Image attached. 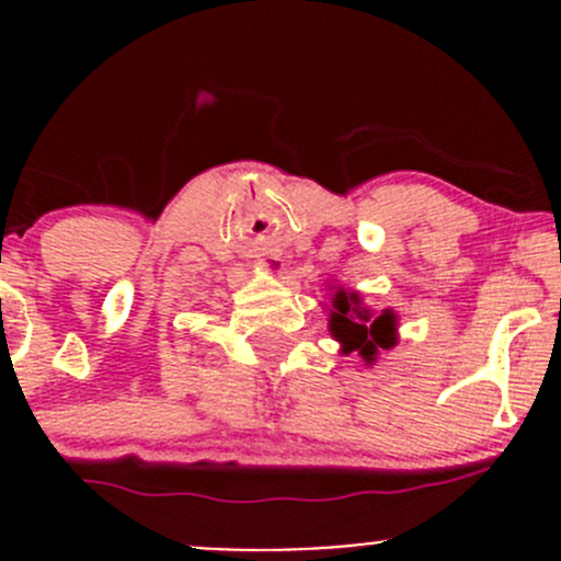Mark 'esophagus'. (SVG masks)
Instances as JSON below:
<instances>
[{
	"label": "esophagus",
	"instance_id": "34e87169",
	"mask_svg": "<svg viewBox=\"0 0 561 561\" xmlns=\"http://www.w3.org/2000/svg\"><path fill=\"white\" fill-rule=\"evenodd\" d=\"M271 271H279V263H268Z\"/></svg>",
	"mask_w": 561,
	"mask_h": 561
}]
</instances>
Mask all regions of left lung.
Returning a JSON list of instances; mask_svg holds the SVG:
<instances>
[{
	"label": "left lung",
	"mask_w": 561,
	"mask_h": 561,
	"mask_svg": "<svg viewBox=\"0 0 561 561\" xmlns=\"http://www.w3.org/2000/svg\"><path fill=\"white\" fill-rule=\"evenodd\" d=\"M333 307L336 312L331 314V333L344 344V353L358 350L366 360H375L377 350H388L396 344L393 312L371 317L366 309H358V298L347 296L344 290L336 293Z\"/></svg>",
	"instance_id": "obj_1"
}]
</instances>
